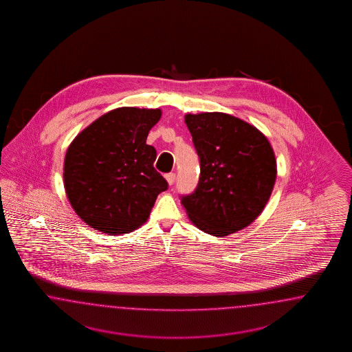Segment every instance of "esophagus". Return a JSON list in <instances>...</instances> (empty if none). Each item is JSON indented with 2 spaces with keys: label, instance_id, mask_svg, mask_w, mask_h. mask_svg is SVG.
<instances>
[{
  "label": "esophagus",
  "instance_id": "1",
  "mask_svg": "<svg viewBox=\"0 0 352 352\" xmlns=\"http://www.w3.org/2000/svg\"><path fill=\"white\" fill-rule=\"evenodd\" d=\"M165 179H166L169 186H173V184H174V182H175V174H174V173H169V174H166V175H165Z\"/></svg>",
  "mask_w": 352,
  "mask_h": 352
}]
</instances>
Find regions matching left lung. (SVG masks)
I'll list each match as a JSON object with an SVG mask.
<instances>
[{
  "label": "left lung",
  "instance_id": "8db88e82",
  "mask_svg": "<svg viewBox=\"0 0 352 352\" xmlns=\"http://www.w3.org/2000/svg\"><path fill=\"white\" fill-rule=\"evenodd\" d=\"M184 122L200 157V179L182 197L190 221L203 232L228 236L253 223L276 181L275 152L266 135L223 112L187 113Z\"/></svg>",
  "mask_w": 352,
  "mask_h": 352
}]
</instances>
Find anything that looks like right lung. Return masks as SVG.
I'll return each mask as SVG.
<instances>
[{"mask_svg":"<svg viewBox=\"0 0 352 352\" xmlns=\"http://www.w3.org/2000/svg\"><path fill=\"white\" fill-rule=\"evenodd\" d=\"M160 108L120 107L96 118L64 157L67 199L87 226L103 234H129L147 222L168 183L153 168L156 149L146 143Z\"/></svg>","mask_w":352,"mask_h":352,"instance_id":"obj_1","label":"right lung"}]
</instances>
